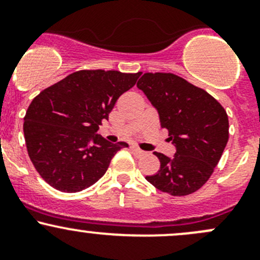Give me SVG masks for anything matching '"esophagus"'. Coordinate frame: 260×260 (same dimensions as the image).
I'll return each mask as SVG.
<instances>
[{
    "instance_id": "esophagus-1",
    "label": "esophagus",
    "mask_w": 260,
    "mask_h": 260,
    "mask_svg": "<svg viewBox=\"0 0 260 260\" xmlns=\"http://www.w3.org/2000/svg\"><path fill=\"white\" fill-rule=\"evenodd\" d=\"M131 150H133V153L135 154V155H138V156L143 155V154H144V151L141 150L140 148H138V146H135V145H133V146H131Z\"/></svg>"
}]
</instances>
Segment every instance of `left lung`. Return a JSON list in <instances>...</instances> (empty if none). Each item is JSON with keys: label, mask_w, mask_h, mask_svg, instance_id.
<instances>
[{"label": "left lung", "mask_w": 260, "mask_h": 260, "mask_svg": "<svg viewBox=\"0 0 260 260\" xmlns=\"http://www.w3.org/2000/svg\"><path fill=\"white\" fill-rule=\"evenodd\" d=\"M136 86L156 109L160 126L176 146L173 158L154 153L160 169L146 181L172 196L193 193L209 181L228 144L225 109L205 89L173 73H144Z\"/></svg>", "instance_id": "obj_1"}]
</instances>
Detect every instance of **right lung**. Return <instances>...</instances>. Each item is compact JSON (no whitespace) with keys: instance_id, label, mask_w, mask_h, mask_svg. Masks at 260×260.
<instances>
[{"instance_id":"right-lung-1","label":"right lung","mask_w":260,"mask_h":260,"mask_svg":"<svg viewBox=\"0 0 260 260\" xmlns=\"http://www.w3.org/2000/svg\"><path fill=\"white\" fill-rule=\"evenodd\" d=\"M139 73L78 71L40 92L24 117L27 153L38 173L58 191L73 193L96 183L115 154L127 148L97 130Z\"/></svg>"}]
</instances>
